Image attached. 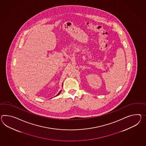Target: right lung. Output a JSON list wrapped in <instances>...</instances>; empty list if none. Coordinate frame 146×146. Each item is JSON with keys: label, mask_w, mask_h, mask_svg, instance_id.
<instances>
[{"label": "right lung", "mask_w": 146, "mask_h": 146, "mask_svg": "<svg viewBox=\"0 0 146 146\" xmlns=\"http://www.w3.org/2000/svg\"><path fill=\"white\" fill-rule=\"evenodd\" d=\"M60 92H61V91H60V92L58 93V94H57V96H58V95H59V94H60Z\"/></svg>", "instance_id": "right-lung-1"}]
</instances>
